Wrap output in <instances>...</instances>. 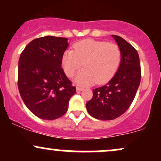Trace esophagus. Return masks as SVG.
Returning <instances> with one entry per match:
<instances>
[{"mask_svg":"<svg viewBox=\"0 0 161 161\" xmlns=\"http://www.w3.org/2000/svg\"><path fill=\"white\" fill-rule=\"evenodd\" d=\"M83 89H84V88H83L82 87L76 86V91H77V92H81V91H82Z\"/></svg>","mask_w":161,"mask_h":161,"instance_id":"obj_1","label":"esophagus"}]
</instances>
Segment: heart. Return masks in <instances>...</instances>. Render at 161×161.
<instances>
[{
	"label": "heart",
	"instance_id": "obj_1",
	"mask_svg": "<svg viewBox=\"0 0 161 161\" xmlns=\"http://www.w3.org/2000/svg\"><path fill=\"white\" fill-rule=\"evenodd\" d=\"M121 61V51L114 43L86 39L77 42L73 50H67L62 56V66L68 77L77 75L76 82L82 85L96 82L104 84L112 79Z\"/></svg>",
	"mask_w": 161,
	"mask_h": 161
}]
</instances>
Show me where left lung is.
Wrapping results in <instances>:
<instances>
[{"mask_svg": "<svg viewBox=\"0 0 161 161\" xmlns=\"http://www.w3.org/2000/svg\"><path fill=\"white\" fill-rule=\"evenodd\" d=\"M121 51V61L114 76L104 86L93 89V97L86 103L87 111L101 120H112L128 110L141 82L138 53L126 41L113 36Z\"/></svg>", "mask_w": 161, "mask_h": 161, "instance_id": "8db88e82", "label": "left lung"}]
</instances>
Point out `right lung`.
<instances>
[{"instance_id": "add662e5", "label": "right lung", "mask_w": 161, "mask_h": 161, "mask_svg": "<svg viewBox=\"0 0 161 161\" xmlns=\"http://www.w3.org/2000/svg\"><path fill=\"white\" fill-rule=\"evenodd\" d=\"M67 38L45 36L29 42L20 54L18 88L28 109L42 119H57L67 111L76 92L61 67Z\"/></svg>"}]
</instances>
